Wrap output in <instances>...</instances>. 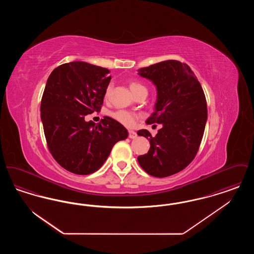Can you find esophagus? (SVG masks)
Segmentation results:
<instances>
[{
    "mask_svg": "<svg viewBox=\"0 0 254 254\" xmlns=\"http://www.w3.org/2000/svg\"><path fill=\"white\" fill-rule=\"evenodd\" d=\"M128 137H129L130 139H135V138L137 137V133L135 132V131H133V130H129V131H128Z\"/></svg>",
    "mask_w": 254,
    "mask_h": 254,
    "instance_id": "34e87169",
    "label": "esophagus"
}]
</instances>
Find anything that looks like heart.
Segmentation results:
<instances>
[{
    "label": "heart",
    "mask_w": 254,
    "mask_h": 254,
    "mask_svg": "<svg viewBox=\"0 0 254 254\" xmlns=\"http://www.w3.org/2000/svg\"><path fill=\"white\" fill-rule=\"evenodd\" d=\"M129 88H130L131 92H132L135 96H136L138 93L146 90L145 85H142L141 83H138V82H130V83H129ZM109 92H110V86H109L108 89H107L106 96L109 95ZM111 116H112L116 121L121 123L122 125H124V126H126V127H133V126L136 124L138 118H139L138 114H136V113H134V112L127 111V110H124V109H120V110H117V111L111 113Z\"/></svg>",
    "instance_id": "1"
}]
</instances>
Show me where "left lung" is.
<instances>
[{"label": "left lung", "instance_id": "1", "mask_svg": "<svg viewBox=\"0 0 254 254\" xmlns=\"http://www.w3.org/2000/svg\"><path fill=\"white\" fill-rule=\"evenodd\" d=\"M138 74L157 90L154 112L145 123L161 124L162 128L155 137L146 129L137 132L150 144L137 160L149 175L168 177L187 168L197 154L207 120L205 94L190 67L179 61L160 62Z\"/></svg>", "mask_w": 254, "mask_h": 254}]
</instances>
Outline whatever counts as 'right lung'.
Here are the masks:
<instances>
[{
  "mask_svg": "<svg viewBox=\"0 0 254 254\" xmlns=\"http://www.w3.org/2000/svg\"><path fill=\"white\" fill-rule=\"evenodd\" d=\"M108 68L76 61L50 73L41 102V120L49 151L64 169L80 175L97 171L117 142L127 138L119 122L99 124L85 115L100 111L111 77Z\"/></svg>",
  "mask_w": 254,
  "mask_h": 254,
  "instance_id": "right-lung-1",
  "label": "right lung"
}]
</instances>
